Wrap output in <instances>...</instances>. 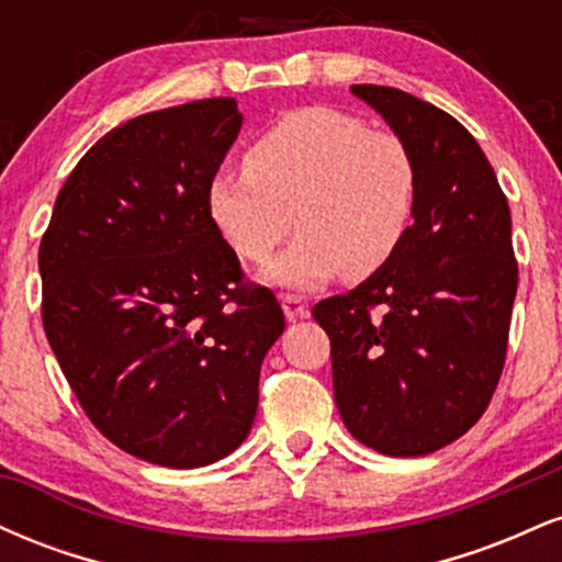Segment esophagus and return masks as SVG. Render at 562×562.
I'll list each match as a JSON object with an SVG mask.
<instances>
[{
    "mask_svg": "<svg viewBox=\"0 0 562 562\" xmlns=\"http://www.w3.org/2000/svg\"><path fill=\"white\" fill-rule=\"evenodd\" d=\"M280 301H282V312H285L288 319H303V317H308V306H306V301L301 299V295L282 293Z\"/></svg>",
    "mask_w": 562,
    "mask_h": 562,
    "instance_id": "esophagus-1",
    "label": "esophagus"
}]
</instances>
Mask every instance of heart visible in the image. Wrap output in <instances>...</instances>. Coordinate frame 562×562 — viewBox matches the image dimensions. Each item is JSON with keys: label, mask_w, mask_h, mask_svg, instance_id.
<instances>
[{"label": "heart", "mask_w": 562, "mask_h": 562, "mask_svg": "<svg viewBox=\"0 0 562 562\" xmlns=\"http://www.w3.org/2000/svg\"><path fill=\"white\" fill-rule=\"evenodd\" d=\"M417 200L420 173L406 142L325 105L280 115L250 142L245 171H218L205 187L211 224L248 263L272 259L295 222L301 235L267 272L295 290L344 269L362 280L389 267Z\"/></svg>", "instance_id": "b5f03b06"}]
</instances>
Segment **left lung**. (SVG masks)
Listing matches in <instances>:
<instances>
[{
  "mask_svg": "<svg viewBox=\"0 0 562 562\" xmlns=\"http://www.w3.org/2000/svg\"><path fill=\"white\" fill-rule=\"evenodd\" d=\"M351 92L406 142L420 200L402 250L312 308L330 335L333 391L364 447L420 457L468 434L492 402L518 290L509 205L473 134L393 87Z\"/></svg>",
  "mask_w": 562,
  "mask_h": 562,
  "instance_id": "left-lung-1",
  "label": "left lung"
}]
</instances>
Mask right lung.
Returning a JSON list of instances; mask_svg holds the SVG:
<instances>
[{
  "instance_id": "1",
  "label": "right lung",
  "mask_w": 562,
  "mask_h": 562,
  "mask_svg": "<svg viewBox=\"0 0 562 562\" xmlns=\"http://www.w3.org/2000/svg\"><path fill=\"white\" fill-rule=\"evenodd\" d=\"M240 126L232 97L115 126L70 171L38 245L63 375L94 428L153 465H211L240 447L285 330L205 211Z\"/></svg>"
}]
</instances>
